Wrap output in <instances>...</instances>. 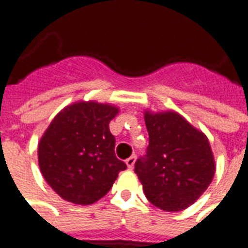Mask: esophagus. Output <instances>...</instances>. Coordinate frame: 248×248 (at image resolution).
Instances as JSON below:
<instances>
[{
  "label": "esophagus",
  "mask_w": 248,
  "mask_h": 248,
  "mask_svg": "<svg viewBox=\"0 0 248 248\" xmlns=\"http://www.w3.org/2000/svg\"><path fill=\"white\" fill-rule=\"evenodd\" d=\"M134 163H136V156H130V158L126 159V165L129 169H133L134 167Z\"/></svg>",
  "instance_id": "esophagus-1"
}]
</instances>
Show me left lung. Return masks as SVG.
<instances>
[{
    "label": "left lung",
    "mask_w": 248,
    "mask_h": 248,
    "mask_svg": "<svg viewBox=\"0 0 248 248\" xmlns=\"http://www.w3.org/2000/svg\"><path fill=\"white\" fill-rule=\"evenodd\" d=\"M144 121L150 145L147 155L134 165L144 193L160 210H185L214 178L216 160L209 139L171 109H145Z\"/></svg>",
    "instance_id": "8db88e82"
}]
</instances>
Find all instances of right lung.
I'll list each match as a JSON object with an SVG mask.
<instances>
[{
	"label": "right lung",
	"mask_w": 248,
	"mask_h": 248,
	"mask_svg": "<svg viewBox=\"0 0 248 248\" xmlns=\"http://www.w3.org/2000/svg\"><path fill=\"white\" fill-rule=\"evenodd\" d=\"M118 112L108 103L75 101L47 126L38 142L39 170L62 199L92 204L107 195L126 169L115 156V137L109 132Z\"/></svg>",
	"instance_id": "1"
}]
</instances>
